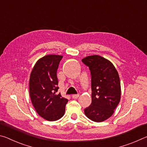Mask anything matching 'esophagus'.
I'll return each mask as SVG.
<instances>
[{"label": "esophagus", "mask_w": 147, "mask_h": 147, "mask_svg": "<svg viewBox=\"0 0 147 147\" xmlns=\"http://www.w3.org/2000/svg\"><path fill=\"white\" fill-rule=\"evenodd\" d=\"M79 96V94H73L71 96L72 98H74V99H76V98H78Z\"/></svg>", "instance_id": "34e87169"}]
</instances>
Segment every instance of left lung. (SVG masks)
<instances>
[{
    "instance_id": "8db88e82",
    "label": "left lung",
    "mask_w": 147,
    "mask_h": 147,
    "mask_svg": "<svg viewBox=\"0 0 147 147\" xmlns=\"http://www.w3.org/2000/svg\"><path fill=\"white\" fill-rule=\"evenodd\" d=\"M91 74L92 103L84 110L91 121L101 122L113 114L121 100V81L118 71L109 60L99 55L82 59Z\"/></svg>"
}]
</instances>
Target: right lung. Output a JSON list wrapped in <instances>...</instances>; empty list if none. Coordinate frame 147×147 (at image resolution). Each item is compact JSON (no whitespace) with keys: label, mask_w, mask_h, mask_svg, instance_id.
<instances>
[{"label":"right lung","mask_w":147,"mask_h":147,"mask_svg":"<svg viewBox=\"0 0 147 147\" xmlns=\"http://www.w3.org/2000/svg\"><path fill=\"white\" fill-rule=\"evenodd\" d=\"M61 55H49L36 62L31 71L29 93L36 111L48 121H57L63 117L68 100L62 97L59 89L57 69Z\"/></svg>","instance_id":"add662e5"}]
</instances>
